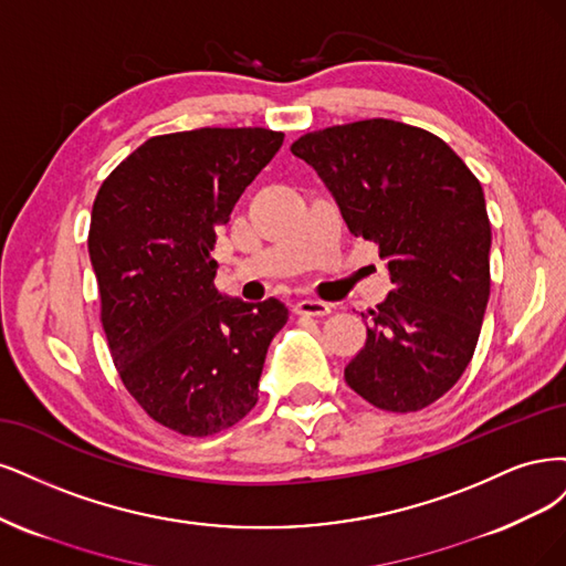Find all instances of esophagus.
Returning <instances> with one entry per match:
<instances>
[{"instance_id":"34e87169","label":"esophagus","mask_w":566,"mask_h":566,"mask_svg":"<svg viewBox=\"0 0 566 566\" xmlns=\"http://www.w3.org/2000/svg\"><path fill=\"white\" fill-rule=\"evenodd\" d=\"M294 310L298 315H310V317H324L332 313V305L324 303V301H313V298H305V301H298L294 305Z\"/></svg>"}]
</instances>
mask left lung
<instances>
[{
	"label": "left lung",
	"mask_w": 566,
	"mask_h": 566,
	"mask_svg": "<svg viewBox=\"0 0 566 566\" xmlns=\"http://www.w3.org/2000/svg\"><path fill=\"white\" fill-rule=\"evenodd\" d=\"M291 153L317 171L348 230L378 247L392 282L345 380L386 411L432 405L465 371L489 301L480 180L442 138L392 119L305 134Z\"/></svg>",
	"instance_id": "left-lung-1"
}]
</instances>
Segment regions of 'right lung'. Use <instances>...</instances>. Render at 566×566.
I'll return each instance as SVG.
<instances>
[{
  "label": "right lung",
  "mask_w": 566,
  "mask_h": 566,
  "mask_svg": "<svg viewBox=\"0 0 566 566\" xmlns=\"http://www.w3.org/2000/svg\"><path fill=\"white\" fill-rule=\"evenodd\" d=\"M284 134L195 129L145 140L101 186L88 259L115 367L164 428L207 437L256 407L282 301L218 294L216 237Z\"/></svg>",
  "instance_id": "add662e5"
}]
</instances>
